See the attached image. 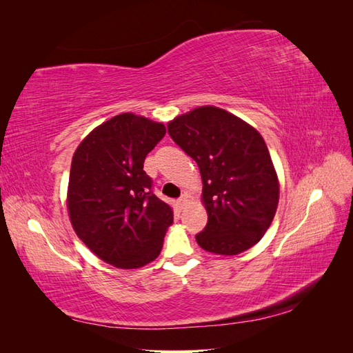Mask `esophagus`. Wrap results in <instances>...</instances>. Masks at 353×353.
<instances>
[{
  "label": "esophagus",
  "mask_w": 353,
  "mask_h": 353,
  "mask_svg": "<svg viewBox=\"0 0 353 353\" xmlns=\"http://www.w3.org/2000/svg\"><path fill=\"white\" fill-rule=\"evenodd\" d=\"M188 200H190V196H187V194H183V196H181V197L178 199V205H179L181 208H183V206H185V205H187Z\"/></svg>",
  "instance_id": "34e87169"
}]
</instances>
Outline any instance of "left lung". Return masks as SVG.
I'll return each instance as SVG.
<instances>
[{
  "label": "left lung",
  "mask_w": 353,
  "mask_h": 353,
  "mask_svg": "<svg viewBox=\"0 0 353 353\" xmlns=\"http://www.w3.org/2000/svg\"><path fill=\"white\" fill-rule=\"evenodd\" d=\"M168 134L196 160L208 223L196 240L216 254H239L270 228L279 178L262 135L225 110L203 105L168 123Z\"/></svg>",
  "instance_id": "1"
}]
</instances>
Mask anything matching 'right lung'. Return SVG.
<instances>
[{
    "instance_id": "right-lung-1",
    "label": "right lung",
    "mask_w": 353,
    "mask_h": 353,
    "mask_svg": "<svg viewBox=\"0 0 353 353\" xmlns=\"http://www.w3.org/2000/svg\"><path fill=\"white\" fill-rule=\"evenodd\" d=\"M163 123L123 113L95 128L72 159L68 208L74 232L104 262L140 268L163 245L172 209L153 193L144 160Z\"/></svg>"
}]
</instances>
